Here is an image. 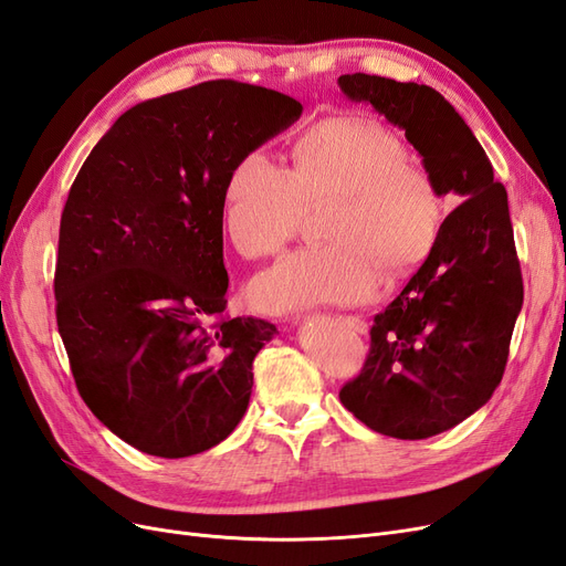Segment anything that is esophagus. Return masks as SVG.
<instances>
[{"mask_svg": "<svg viewBox=\"0 0 566 566\" xmlns=\"http://www.w3.org/2000/svg\"><path fill=\"white\" fill-rule=\"evenodd\" d=\"M339 321L347 325L349 331H354V333H368V323L361 318V316H339Z\"/></svg>", "mask_w": 566, "mask_h": 566, "instance_id": "obj_1", "label": "esophagus"}]
</instances>
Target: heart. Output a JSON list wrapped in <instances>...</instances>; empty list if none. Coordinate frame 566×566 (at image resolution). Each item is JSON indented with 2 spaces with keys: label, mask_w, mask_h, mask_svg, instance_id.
Masks as SVG:
<instances>
[{
  "label": "heart",
  "mask_w": 566,
  "mask_h": 566,
  "mask_svg": "<svg viewBox=\"0 0 566 566\" xmlns=\"http://www.w3.org/2000/svg\"><path fill=\"white\" fill-rule=\"evenodd\" d=\"M333 202L323 235L256 276V310L283 314L316 304L370 300L389 276L418 266L441 229V193L424 167L408 160L397 132L364 115L328 117L302 134L293 169L250 150L227 175L221 219L233 248L250 260L276 254L300 229L306 205Z\"/></svg>",
  "instance_id": "obj_1"
}]
</instances>
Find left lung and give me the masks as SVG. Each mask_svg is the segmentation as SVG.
Masks as SVG:
<instances>
[{
	"instance_id": "left-lung-1",
	"label": "left lung",
	"mask_w": 566,
	"mask_h": 566,
	"mask_svg": "<svg viewBox=\"0 0 566 566\" xmlns=\"http://www.w3.org/2000/svg\"><path fill=\"white\" fill-rule=\"evenodd\" d=\"M337 84L403 129L439 193L462 200L397 300L375 316L361 375L339 389L342 406L370 430L427 439L470 418L503 380L524 302L507 193L437 90L366 73Z\"/></svg>"
}]
</instances>
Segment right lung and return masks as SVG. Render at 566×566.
<instances>
[{
	"mask_svg": "<svg viewBox=\"0 0 566 566\" xmlns=\"http://www.w3.org/2000/svg\"><path fill=\"white\" fill-rule=\"evenodd\" d=\"M281 92L212 80L115 119L61 214L56 323L80 397L129 447L186 458L245 416L276 325L224 316L221 191L245 153L297 123Z\"/></svg>",
	"mask_w": 566,
	"mask_h": 566,
	"instance_id": "1",
	"label": "right lung"
}]
</instances>
